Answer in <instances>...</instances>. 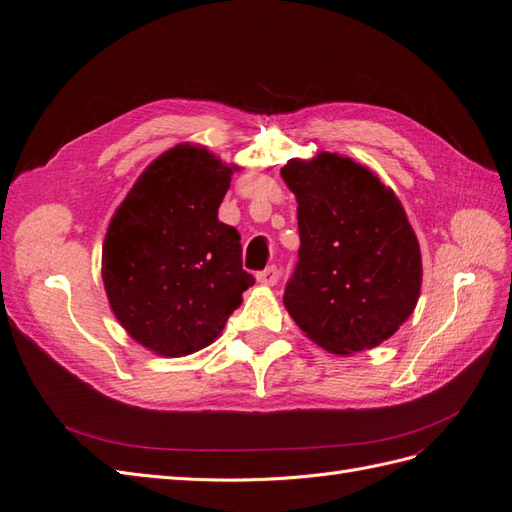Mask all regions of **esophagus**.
Listing matches in <instances>:
<instances>
[{
    "label": "esophagus",
    "mask_w": 512,
    "mask_h": 512,
    "mask_svg": "<svg viewBox=\"0 0 512 512\" xmlns=\"http://www.w3.org/2000/svg\"><path fill=\"white\" fill-rule=\"evenodd\" d=\"M256 280L265 286H275L277 280H280V271H277V267H267L265 271H260L256 275Z\"/></svg>",
    "instance_id": "34e87169"
}]
</instances>
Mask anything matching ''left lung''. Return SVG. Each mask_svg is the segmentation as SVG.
Returning <instances> with one entry per match:
<instances>
[{
  "label": "left lung",
  "instance_id": "8db88e82",
  "mask_svg": "<svg viewBox=\"0 0 512 512\" xmlns=\"http://www.w3.org/2000/svg\"><path fill=\"white\" fill-rule=\"evenodd\" d=\"M297 196L299 262L284 305L299 329L339 356L389 339L421 294V250L391 188L337 153L288 160Z\"/></svg>",
  "mask_w": 512,
  "mask_h": 512
}]
</instances>
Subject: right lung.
Returning <instances> with one entry per match:
<instances>
[{"mask_svg": "<svg viewBox=\"0 0 512 512\" xmlns=\"http://www.w3.org/2000/svg\"><path fill=\"white\" fill-rule=\"evenodd\" d=\"M237 166L177 145L153 160L115 211L102 280L121 327L160 356L209 346L254 284L237 228L218 220Z\"/></svg>", "mask_w": 512, "mask_h": 512, "instance_id": "add662e5", "label": "right lung"}]
</instances>
